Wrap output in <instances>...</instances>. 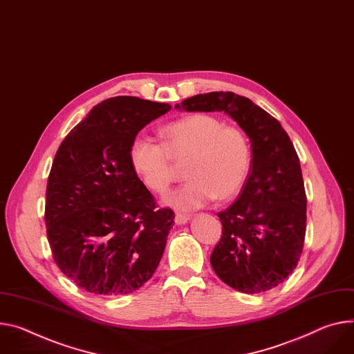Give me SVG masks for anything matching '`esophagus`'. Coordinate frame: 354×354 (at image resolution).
Segmentation results:
<instances>
[{"mask_svg": "<svg viewBox=\"0 0 354 354\" xmlns=\"http://www.w3.org/2000/svg\"><path fill=\"white\" fill-rule=\"evenodd\" d=\"M190 220V217L187 214H176L175 216V224L178 226H182V224H186Z\"/></svg>", "mask_w": 354, "mask_h": 354, "instance_id": "1", "label": "esophagus"}]
</instances>
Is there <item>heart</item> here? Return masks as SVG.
Returning <instances> with one entry per match:
<instances>
[{
	"mask_svg": "<svg viewBox=\"0 0 354 354\" xmlns=\"http://www.w3.org/2000/svg\"><path fill=\"white\" fill-rule=\"evenodd\" d=\"M164 144L137 137L130 159L145 186L165 195L176 176V167L186 164L183 186L165 199L182 210H196L214 198L229 201L241 190L251 167L248 140L234 127L210 114H190L162 128Z\"/></svg>",
	"mask_w": 354,
	"mask_h": 354,
	"instance_id": "b5f03b06",
	"label": "heart"
}]
</instances>
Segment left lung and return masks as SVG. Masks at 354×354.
I'll list each match as a JSON object with an SVG mask.
<instances>
[{"mask_svg": "<svg viewBox=\"0 0 354 354\" xmlns=\"http://www.w3.org/2000/svg\"><path fill=\"white\" fill-rule=\"evenodd\" d=\"M175 109L221 111L248 137L251 172L239 199L217 213L223 230L210 264L236 291H270L295 270L306 232V195L291 140L278 120L232 91L196 94Z\"/></svg>", "mask_w": 354, "mask_h": 354, "instance_id": "left-lung-1", "label": "left lung"}]
</instances>
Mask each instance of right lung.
<instances>
[{
	"label": "right lung",
	"instance_id": "1",
	"mask_svg": "<svg viewBox=\"0 0 354 354\" xmlns=\"http://www.w3.org/2000/svg\"><path fill=\"white\" fill-rule=\"evenodd\" d=\"M172 107L130 95L94 106L62 141L48 178L45 223L60 271L87 292H134L155 272L175 214L155 209L130 149Z\"/></svg>",
	"mask_w": 354,
	"mask_h": 354
}]
</instances>
